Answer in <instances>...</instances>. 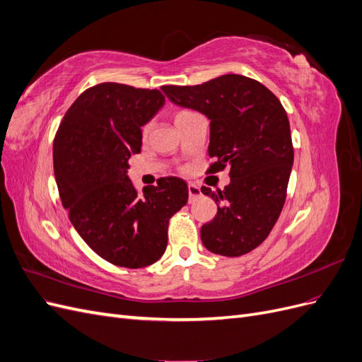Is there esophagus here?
Returning <instances> with one entry per match:
<instances>
[{"mask_svg": "<svg viewBox=\"0 0 362 362\" xmlns=\"http://www.w3.org/2000/svg\"><path fill=\"white\" fill-rule=\"evenodd\" d=\"M199 194H201V187H199V185L189 184V196H190V199L196 198V196H199Z\"/></svg>", "mask_w": 362, "mask_h": 362, "instance_id": "esophagus-1", "label": "esophagus"}]
</instances>
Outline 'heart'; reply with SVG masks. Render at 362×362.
Returning <instances> with one entry per match:
<instances>
[{
	"label": "heart",
	"instance_id": "heart-1",
	"mask_svg": "<svg viewBox=\"0 0 362 362\" xmlns=\"http://www.w3.org/2000/svg\"><path fill=\"white\" fill-rule=\"evenodd\" d=\"M192 112H180V113H177V116H175V120H177V119H181V117H184V116H187V115H190ZM149 129H151V124H148L145 128H144V134L146 136L148 133H149Z\"/></svg>",
	"mask_w": 362,
	"mask_h": 362
}]
</instances>
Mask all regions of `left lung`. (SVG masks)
<instances>
[{
    "label": "left lung",
    "instance_id": "obj_1",
    "mask_svg": "<svg viewBox=\"0 0 362 362\" xmlns=\"http://www.w3.org/2000/svg\"><path fill=\"white\" fill-rule=\"evenodd\" d=\"M161 89L173 104L211 120L208 173L229 166L225 190L201 189L217 204L201 228L204 246L223 257L247 254L267 238L286 202L294 158L286 110L266 86L237 74Z\"/></svg>",
    "mask_w": 362,
    "mask_h": 362
}]
</instances>
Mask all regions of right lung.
Returning <instances> with one entry per match:
<instances>
[{"mask_svg":"<svg viewBox=\"0 0 362 362\" xmlns=\"http://www.w3.org/2000/svg\"><path fill=\"white\" fill-rule=\"evenodd\" d=\"M163 105L157 89L96 84L76 98L54 139V175L69 221L115 266L140 269L160 259L170 217L189 199L181 178H161L139 193L127 175L141 127Z\"/></svg>","mask_w":362,"mask_h":362,"instance_id":"1","label":"right lung"}]
</instances>
